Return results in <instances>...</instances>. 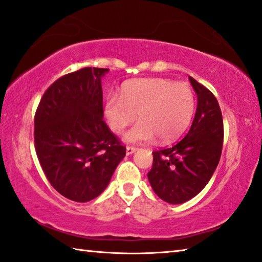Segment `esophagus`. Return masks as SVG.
<instances>
[{
    "mask_svg": "<svg viewBox=\"0 0 262 262\" xmlns=\"http://www.w3.org/2000/svg\"><path fill=\"white\" fill-rule=\"evenodd\" d=\"M136 151H137V148L134 147V146H127V147H126V155H127V156L135 154Z\"/></svg>",
    "mask_w": 262,
    "mask_h": 262,
    "instance_id": "obj_1",
    "label": "esophagus"
}]
</instances>
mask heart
<instances>
[{
    "mask_svg": "<svg viewBox=\"0 0 262 262\" xmlns=\"http://www.w3.org/2000/svg\"><path fill=\"white\" fill-rule=\"evenodd\" d=\"M195 108L194 95L186 84L164 78H145L127 82L120 96L111 94L104 104V116L111 131L122 134L125 127L139 122L125 135L128 143L156 139L170 142L186 130Z\"/></svg>",
    "mask_w": 262,
    "mask_h": 262,
    "instance_id": "heart-1",
    "label": "heart"
}]
</instances>
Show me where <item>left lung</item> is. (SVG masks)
<instances>
[{
    "mask_svg": "<svg viewBox=\"0 0 262 262\" xmlns=\"http://www.w3.org/2000/svg\"><path fill=\"white\" fill-rule=\"evenodd\" d=\"M198 105L190 131L170 147L154 151L147 173L151 187L168 204L192 199L210 182L218 166L224 140V123L214 95L190 77Z\"/></svg>",
    "mask_w": 262,
    "mask_h": 262,
    "instance_id": "left-lung-1",
    "label": "left lung"
}]
</instances>
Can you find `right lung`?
Listing matches in <instances>:
<instances>
[{
	"label": "right lung",
	"mask_w": 262,
	"mask_h": 262,
	"mask_svg": "<svg viewBox=\"0 0 262 262\" xmlns=\"http://www.w3.org/2000/svg\"><path fill=\"white\" fill-rule=\"evenodd\" d=\"M108 69L83 68L55 80L35 114V150L51 186L86 203L107 187L125 157L103 120L102 77Z\"/></svg>",
	"instance_id": "add662e5"
}]
</instances>
